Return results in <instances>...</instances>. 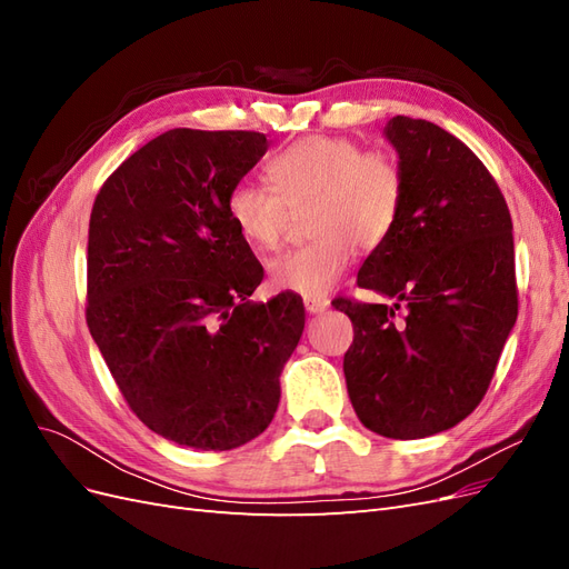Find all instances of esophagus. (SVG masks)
Here are the masks:
<instances>
[{
  "mask_svg": "<svg viewBox=\"0 0 569 569\" xmlns=\"http://www.w3.org/2000/svg\"><path fill=\"white\" fill-rule=\"evenodd\" d=\"M303 303H306V311L311 316H320L327 311V308H330V301L327 299H306Z\"/></svg>",
  "mask_w": 569,
  "mask_h": 569,
  "instance_id": "obj_1",
  "label": "esophagus"
}]
</instances>
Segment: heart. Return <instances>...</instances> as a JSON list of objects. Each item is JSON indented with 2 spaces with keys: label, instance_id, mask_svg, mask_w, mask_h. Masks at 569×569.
Returning <instances> with one entry per match:
<instances>
[{
  "label": "heart",
  "instance_id": "1",
  "mask_svg": "<svg viewBox=\"0 0 569 569\" xmlns=\"http://www.w3.org/2000/svg\"><path fill=\"white\" fill-rule=\"evenodd\" d=\"M272 187L237 182L228 194V216L251 247L268 251L284 237L291 211L308 209L316 239L268 261V280L278 291L322 299L351 266L358 247L385 244L403 211L406 176L385 149H363L349 137L308 134L270 157Z\"/></svg>",
  "mask_w": 569,
  "mask_h": 569
}]
</instances>
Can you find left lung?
<instances>
[{
	"mask_svg": "<svg viewBox=\"0 0 569 569\" xmlns=\"http://www.w3.org/2000/svg\"><path fill=\"white\" fill-rule=\"evenodd\" d=\"M385 137L406 199L358 287L387 301L332 306L353 322L343 377L358 420L389 439H422L485 399L518 320L512 220L485 163L451 132L396 116Z\"/></svg>",
	"mask_w": 569,
	"mask_h": 569,
	"instance_id": "left-lung-1",
	"label": "left lung"
}]
</instances>
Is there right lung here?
<instances>
[{"label":"right lung","instance_id":"add662e5","mask_svg":"<svg viewBox=\"0 0 569 569\" xmlns=\"http://www.w3.org/2000/svg\"><path fill=\"white\" fill-rule=\"evenodd\" d=\"M263 132L176 128L99 189L88 237V327L151 432L199 451L256 439L280 403L303 303L249 297L263 266L228 216Z\"/></svg>","mask_w":569,"mask_h":569}]
</instances>
